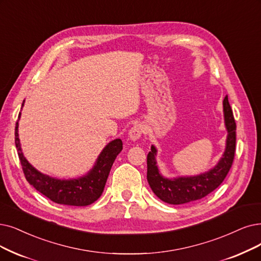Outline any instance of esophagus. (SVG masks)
Listing matches in <instances>:
<instances>
[{"label": "esophagus", "instance_id": "34e87169", "mask_svg": "<svg viewBox=\"0 0 261 261\" xmlns=\"http://www.w3.org/2000/svg\"><path fill=\"white\" fill-rule=\"evenodd\" d=\"M142 133H143L142 125H141V124H135L134 126L129 129V133H128L129 139L133 140V141L138 140V139L141 137Z\"/></svg>", "mask_w": 261, "mask_h": 261}]
</instances>
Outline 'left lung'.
<instances>
[{
  "label": "left lung",
  "instance_id": "1",
  "mask_svg": "<svg viewBox=\"0 0 261 261\" xmlns=\"http://www.w3.org/2000/svg\"><path fill=\"white\" fill-rule=\"evenodd\" d=\"M223 105L225 126L228 133L226 148L221 160L209 171L194 176H179L173 179L165 178L161 174L158 163H156L158 150L154 145L151 147L147 159V179L153 193L164 202L182 204L199 200L216 190L226 178L234 159L236 121L227 95L224 98Z\"/></svg>",
  "mask_w": 261,
  "mask_h": 261
}]
</instances>
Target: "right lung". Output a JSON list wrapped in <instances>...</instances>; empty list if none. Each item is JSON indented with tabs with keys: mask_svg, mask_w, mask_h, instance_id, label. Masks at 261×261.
Returning <instances> with one entry per match:
<instances>
[{
	"mask_svg": "<svg viewBox=\"0 0 261 261\" xmlns=\"http://www.w3.org/2000/svg\"><path fill=\"white\" fill-rule=\"evenodd\" d=\"M23 103L24 100L22 102V107ZM20 114L21 113H19V119ZM18 125L17 121L15 143L18 156L27 181L33 185L36 191L49 198L50 200L60 204L85 206L98 199L107 182L112 164L123 149L121 139H114L103 148L98 155L94 167L86 175L77 179L61 180L39 172L27 161L22 153L21 145H20Z\"/></svg>",
	"mask_w": 261,
	"mask_h": 261,
	"instance_id": "obj_1",
	"label": "right lung"
}]
</instances>
